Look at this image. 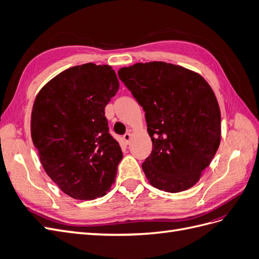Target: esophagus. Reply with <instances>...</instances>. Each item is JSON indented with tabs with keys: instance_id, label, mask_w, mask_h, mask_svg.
<instances>
[{
	"instance_id": "34e87169",
	"label": "esophagus",
	"mask_w": 259,
	"mask_h": 259,
	"mask_svg": "<svg viewBox=\"0 0 259 259\" xmlns=\"http://www.w3.org/2000/svg\"><path fill=\"white\" fill-rule=\"evenodd\" d=\"M131 138H132V135L130 134V133H126V134H125L124 136H123V140L125 143H126L127 145L130 144V142H131Z\"/></svg>"
}]
</instances>
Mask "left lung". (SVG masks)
<instances>
[{"instance_id": "left-lung-1", "label": "left lung", "mask_w": 259, "mask_h": 259, "mask_svg": "<svg viewBox=\"0 0 259 259\" xmlns=\"http://www.w3.org/2000/svg\"><path fill=\"white\" fill-rule=\"evenodd\" d=\"M120 80L143 107L152 151L143 163L150 185L166 192L199 182L221 144V110L199 73L163 61L119 70Z\"/></svg>"}]
</instances>
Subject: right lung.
Here are the masks:
<instances>
[{
  "instance_id": "obj_1",
  "label": "right lung",
  "mask_w": 259,
  "mask_h": 259,
  "mask_svg": "<svg viewBox=\"0 0 259 259\" xmlns=\"http://www.w3.org/2000/svg\"><path fill=\"white\" fill-rule=\"evenodd\" d=\"M119 90L110 66L71 67L46 83L31 113V137L42 166L61 191L94 200L110 190L123 158L109 134L105 108Z\"/></svg>"
}]
</instances>
